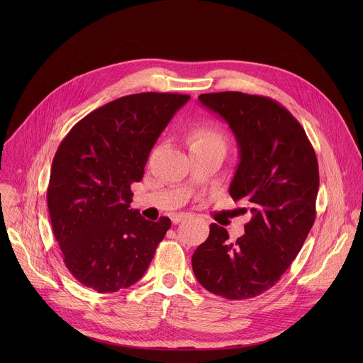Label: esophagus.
<instances>
[{
	"instance_id": "1",
	"label": "esophagus",
	"mask_w": 363,
	"mask_h": 363,
	"mask_svg": "<svg viewBox=\"0 0 363 363\" xmlns=\"http://www.w3.org/2000/svg\"><path fill=\"white\" fill-rule=\"evenodd\" d=\"M186 217H189V214H185V213H178V214H174V216L171 217V220H172V223H174V224H178V223H181L182 220H185Z\"/></svg>"
}]
</instances>
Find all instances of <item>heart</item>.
<instances>
[{
  "label": "heart",
  "instance_id": "heart-1",
  "mask_svg": "<svg viewBox=\"0 0 363 363\" xmlns=\"http://www.w3.org/2000/svg\"><path fill=\"white\" fill-rule=\"evenodd\" d=\"M192 142H223V138L213 128H199L194 132Z\"/></svg>",
  "mask_w": 363,
  "mask_h": 363
}]
</instances>
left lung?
<instances>
[{
    "instance_id": "8db88e82",
    "label": "left lung",
    "mask_w": 363,
    "mask_h": 363,
    "mask_svg": "<svg viewBox=\"0 0 363 363\" xmlns=\"http://www.w3.org/2000/svg\"><path fill=\"white\" fill-rule=\"evenodd\" d=\"M198 99L235 136L240 161L230 195L250 205L251 220L235 242L225 228L211 224L192 255V270L217 296L251 298L280 280L315 223L318 158L301 125L270 97L221 91Z\"/></svg>"
}]
</instances>
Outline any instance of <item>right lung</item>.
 I'll return each mask as SVG.
<instances>
[{
    "label": "right lung",
    "mask_w": 363,
    "mask_h": 363,
    "mask_svg": "<svg viewBox=\"0 0 363 363\" xmlns=\"http://www.w3.org/2000/svg\"><path fill=\"white\" fill-rule=\"evenodd\" d=\"M188 94L136 93L106 103L62 140L51 165L47 205L69 272L97 293L142 279L171 227L130 208V185Z\"/></svg>",
    "instance_id": "1"
}]
</instances>
